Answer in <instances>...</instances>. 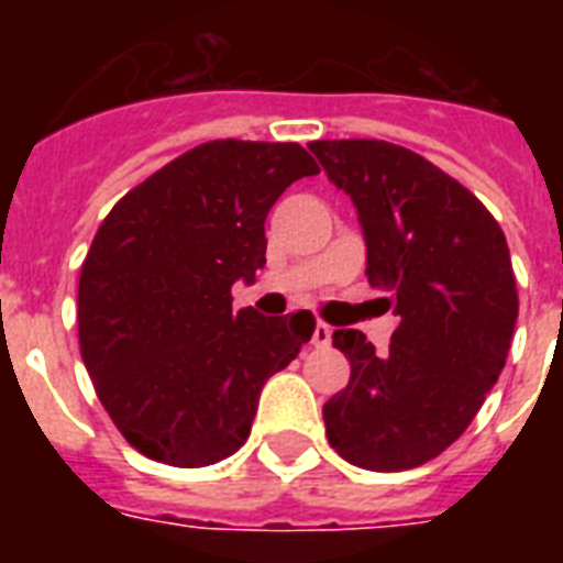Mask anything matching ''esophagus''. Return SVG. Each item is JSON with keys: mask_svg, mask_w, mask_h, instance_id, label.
<instances>
[{"mask_svg": "<svg viewBox=\"0 0 563 563\" xmlns=\"http://www.w3.org/2000/svg\"><path fill=\"white\" fill-rule=\"evenodd\" d=\"M330 339H333V327L324 324V321H318L316 330H312V344H316V347H327Z\"/></svg>", "mask_w": 563, "mask_h": 563, "instance_id": "esophagus-1", "label": "esophagus"}]
</instances>
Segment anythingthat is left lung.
<instances>
[{
	"label": "left lung",
	"instance_id": "8db88e82",
	"mask_svg": "<svg viewBox=\"0 0 563 563\" xmlns=\"http://www.w3.org/2000/svg\"><path fill=\"white\" fill-rule=\"evenodd\" d=\"M327 178L351 195L371 286L397 330L376 353L335 330L351 383L324 402L327 438L365 471H409L462 435L499 379L517 324L503 230L473 192L420 154L383 140L309 143Z\"/></svg>",
	"mask_w": 563,
	"mask_h": 563
}]
</instances>
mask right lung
<instances>
[{"label": "right lung", "instance_id": "add662e5", "mask_svg": "<svg viewBox=\"0 0 563 563\" xmlns=\"http://www.w3.org/2000/svg\"><path fill=\"white\" fill-rule=\"evenodd\" d=\"M298 143L216 140L101 221L78 283V339L101 406L154 462L207 467L251 435L265 379L316 330L312 312H233V283L265 265V216L316 175Z\"/></svg>", "mask_w": 563, "mask_h": 563}]
</instances>
